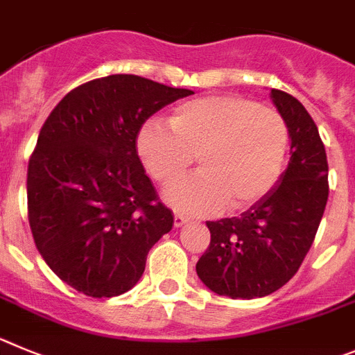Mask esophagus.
<instances>
[{"instance_id": "34e87169", "label": "esophagus", "mask_w": 355, "mask_h": 355, "mask_svg": "<svg viewBox=\"0 0 355 355\" xmlns=\"http://www.w3.org/2000/svg\"><path fill=\"white\" fill-rule=\"evenodd\" d=\"M185 223H187V217L182 216V214H175V219H173L175 228H180V226H184Z\"/></svg>"}]
</instances>
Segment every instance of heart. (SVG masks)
Here are the masks:
<instances>
[{
    "mask_svg": "<svg viewBox=\"0 0 355 355\" xmlns=\"http://www.w3.org/2000/svg\"><path fill=\"white\" fill-rule=\"evenodd\" d=\"M146 171L161 184L177 180L196 155L200 171L168 185L164 200L177 212L209 216L253 207L285 171L290 130L276 110L239 95L182 102L170 125L148 120L136 139Z\"/></svg>",
    "mask_w": 355,
    "mask_h": 355,
    "instance_id": "b5f03b06",
    "label": "heart"
}]
</instances>
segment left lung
<instances>
[{"instance_id":"obj_1","label":"left lung","mask_w":355,"mask_h":355,"mask_svg":"<svg viewBox=\"0 0 355 355\" xmlns=\"http://www.w3.org/2000/svg\"><path fill=\"white\" fill-rule=\"evenodd\" d=\"M290 130V162L263 200L241 217L207 221L210 245L196 263L203 285L232 299L276 292L299 270L311 248L329 196L327 155L301 102L270 90Z\"/></svg>"}]
</instances>
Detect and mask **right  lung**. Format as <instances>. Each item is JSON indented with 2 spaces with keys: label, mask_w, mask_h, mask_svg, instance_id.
I'll use <instances>...</instances> for the list:
<instances>
[{
  "label": "right lung",
  "mask_w": 355,
  "mask_h": 355,
  "mask_svg": "<svg viewBox=\"0 0 355 355\" xmlns=\"http://www.w3.org/2000/svg\"><path fill=\"white\" fill-rule=\"evenodd\" d=\"M191 94L114 74L69 92L47 116L28 164V219L38 253L78 292L125 293L173 226L136 139L152 114Z\"/></svg>",
  "instance_id": "1"
}]
</instances>
